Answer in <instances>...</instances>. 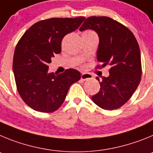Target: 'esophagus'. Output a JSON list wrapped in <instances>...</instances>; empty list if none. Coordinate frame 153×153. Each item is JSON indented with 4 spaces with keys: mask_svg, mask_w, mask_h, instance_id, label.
Instances as JSON below:
<instances>
[{
    "mask_svg": "<svg viewBox=\"0 0 153 153\" xmlns=\"http://www.w3.org/2000/svg\"><path fill=\"white\" fill-rule=\"evenodd\" d=\"M91 78L92 77L91 76V75H89V74L83 73L82 74V75H81V79H82V81H87V80L91 79Z\"/></svg>",
    "mask_w": 153,
    "mask_h": 153,
    "instance_id": "1",
    "label": "esophagus"
}]
</instances>
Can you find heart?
Listing matches in <instances>:
<instances>
[{"label":"heart","instance_id":"heart-1","mask_svg":"<svg viewBox=\"0 0 153 153\" xmlns=\"http://www.w3.org/2000/svg\"><path fill=\"white\" fill-rule=\"evenodd\" d=\"M84 33H94L91 31V30H86V31L84 32Z\"/></svg>","mask_w":153,"mask_h":153}]
</instances>
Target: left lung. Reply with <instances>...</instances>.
Segmentation results:
<instances>
[{
    "label": "left lung",
    "mask_w": 153,
    "mask_h": 153,
    "mask_svg": "<svg viewBox=\"0 0 153 153\" xmlns=\"http://www.w3.org/2000/svg\"><path fill=\"white\" fill-rule=\"evenodd\" d=\"M94 30L99 36L97 59L102 65L111 66L110 75L96 79L100 91L91 97L94 104L104 110L120 108L132 97L141 81L142 65L139 44L136 37L122 23L107 16H90L80 27L83 31Z\"/></svg>",
    "instance_id": "1"
}]
</instances>
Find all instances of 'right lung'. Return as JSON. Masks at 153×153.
Segmentation results:
<instances>
[{
	"label": "right lung",
	"mask_w": 153,
	"mask_h": 153,
	"mask_svg": "<svg viewBox=\"0 0 153 153\" xmlns=\"http://www.w3.org/2000/svg\"><path fill=\"white\" fill-rule=\"evenodd\" d=\"M85 17L50 18L34 23L24 33L15 48L13 70L16 89L30 107L52 113L64 102L70 86L81 73L68 68L61 74L49 73L48 65L61 53L63 37L79 27Z\"/></svg>",
	"instance_id": "1"
}]
</instances>
